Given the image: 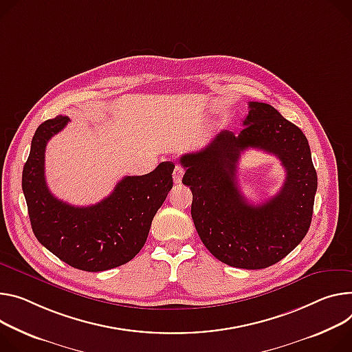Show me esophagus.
<instances>
[{
  "instance_id": "obj_1",
  "label": "esophagus",
  "mask_w": 352,
  "mask_h": 352,
  "mask_svg": "<svg viewBox=\"0 0 352 352\" xmlns=\"http://www.w3.org/2000/svg\"><path fill=\"white\" fill-rule=\"evenodd\" d=\"M182 175H184V168H181V167L177 166V167L174 168V173H173V179H174V182H175V184H181Z\"/></svg>"
}]
</instances>
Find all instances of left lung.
<instances>
[{"label": "left lung", "mask_w": 352, "mask_h": 352, "mask_svg": "<svg viewBox=\"0 0 352 352\" xmlns=\"http://www.w3.org/2000/svg\"><path fill=\"white\" fill-rule=\"evenodd\" d=\"M248 108L239 133L221 131L205 148L184 154L179 163L205 247L230 267L263 270L286 257L306 236L317 174L307 139L296 124L268 104L248 102ZM247 148L276 155L287 171L280 192L260 207L248 204L238 189L236 164Z\"/></svg>", "instance_id": "obj_1"}]
</instances>
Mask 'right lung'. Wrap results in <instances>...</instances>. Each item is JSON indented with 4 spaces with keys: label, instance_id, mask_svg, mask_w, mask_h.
I'll return each mask as SVG.
<instances>
[{
    "label": "right lung",
    "instance_id": "obj_1",
    "mask_svg": "<svg viewBox=\"0 0 352 352\" xmlns=\"http://www.w3.org/2000/svg\"><path fill=\"white\" fill-rule=\"evenodd\" d=\"M67 116L43 122L34 135L22 171V190L36 239L66 264L100 272L129 263L144 245L154 214L173 188L174 163H160L146 175L122 178L113 192L91 206L57 199L45 178L47 142Z\"/></svg>",
    "mask_w": 352,
    "mask_h": 352
}]
</instances>
